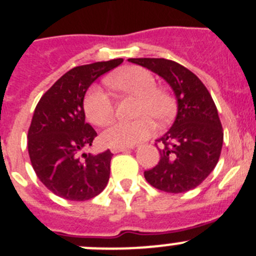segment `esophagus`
Listing matches in <instances>:
<instances>
[{"instance_id":"34e87169","label":"esophagus","mask_w":256,"mask_h":256,"mask_svg":"<svg viewBox=\"0 0 256 256\" xmlns=\"http://www.w3.org/2000/svg\"><path fill=\"white\" fill-rule=\"evenodd\" d=\"M131 148H120V146H112L111 148V152H114V154H116V152H128V150H130Z\"/></svg>"}]
</instances>
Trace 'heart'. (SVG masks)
Returning <instances> with one entry per match:
<instances>
[{
  "label": "heart",
  "mask_w": 256,
  "mask_h": 256,
  "mask_svg": "<svg viewBox=\"0 0 256 256\" xmlns=\"http://www.w3.org/2000/svg\"><path fill=\"white\" fill-rule=\"evenodd\" d=\"M110 86L138 97L134 121H117L104 132V142L110 146L126 148L148 139L155 130L154 121L166 124L176 112L173 96L156 87L152 72L142 66H128L107 80ZM84 114L94 126H107L114 117V106L106 90L98 86L90 88L83 102Z\"/></svg>",
  "instance_id": "heart-1"
}]
</instances>
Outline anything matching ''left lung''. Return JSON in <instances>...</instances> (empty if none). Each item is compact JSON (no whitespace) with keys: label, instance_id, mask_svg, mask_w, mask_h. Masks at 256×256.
Segmentation results:
<instances>
[{"label":"left lung","instance_id":"8db88e82","mask_svg":"<svg viewBox=\"0 0 256 256\" xmlns=\"http://www.w3.org/2000/svg\"><path fill=\"white\" fill-rule=\"evenodd\" d=\"M128 62L150 69L173 88L178 114L173 126L156 145L160 159L144 172L149 184L168 193H183L198 187L220 159L224 128L216 104L206 86L194 73L164 58H136Z\"/></svg>","mask_w":256,"mask_h":256}]
</instances>
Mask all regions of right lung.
Here are the masks:
<instances>
[{
    "label": "right lung",
    "instance_id": "1",
    "mask_svg": "<svg viewBox=\"0 0 256 256\" xmlns=\"http://www.w3.org/2000/svg\"><path fill=\"white\" fill-rule=\"evenodd\" d=\"M124 59L80 66L62 76L35 107L28 132L31 166L40 182L69 200H87L104 190L110 178V150L80 154L97 136L84 121L83 98L88 87Z\"/></svg>",
    "mask_w": 256,
    "mask_h": 256
}]
</instances>
